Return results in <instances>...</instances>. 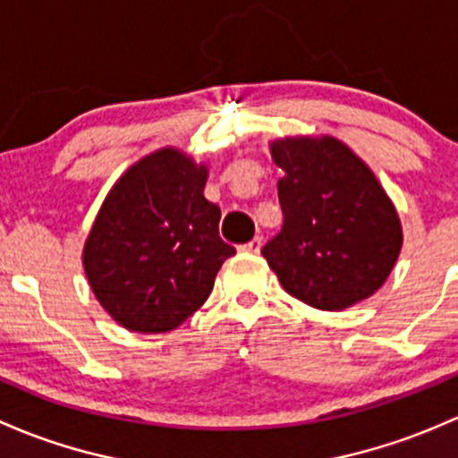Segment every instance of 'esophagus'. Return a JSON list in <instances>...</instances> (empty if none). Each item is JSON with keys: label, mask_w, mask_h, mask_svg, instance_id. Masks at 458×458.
Returning a JSON list of instances; mask_svg holds the SVG:
<instances>
[{"label": "esophagus", "mask_w": 458, "mask_h": 458, "mask_svg": "<svg viewBox=\"0 0 458 458\" xmlns=\"http://www.w3.org/2000/svg\"><path fill=\"white\" fill-rule=\"evenodd\" d=\"M260 247H262V238H260V235H256V238L249 240L247 244H242V247H240V251H244V253H258V251H260Z\"/></svg>", "instance_id": "esophagus-1"}]
</instances>
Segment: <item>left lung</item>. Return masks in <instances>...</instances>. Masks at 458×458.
Wrapping results in <instances>:
<instances>
[{
  "instance_id": "8db88e82",
  "label": "left lung",
  "mask_w": 458,
  "mask_h": 458,
  "mask_svg": "<svg viewBox=\"0 0 458 458\" xmlns=\"http://www.w3.org/2000/svg\"><path fill=\"white\" fill-rule=\"evenodd\" d=\"M284 225L262 247L284 291L319 310L370 298L402 251L393 200L375 174L333 136L271 143Z\"/></svg>"
}]
</instances>
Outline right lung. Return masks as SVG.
<instances>
[{"instance_id": "obj_1", "label": "right lung", "mask_w": 458, "mask_h": 458, "mask_svg": "<svg viewBox=\"0 0 458 458\" xmlns=\"http://www.w3.org/2000/svg\"><path fill=\"white\" fill-rule=\"evenodd\" d=\"M207 167L174 148L140 158L103 200L83 247L98 304L134 333H167L194 315L235 253L205 198Z\"/></svg>"}]
</instances>
